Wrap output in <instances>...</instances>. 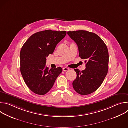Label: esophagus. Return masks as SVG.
<instances>
[{
    "instance_id": "esophagus-1",
    "label": "esophagus",
    "mask_w": 128,
    "mask_h": 128,
    "mask_svg": "<svg viewBox=\"0 0 128 128\" xmlns=\"http://www.w3.org/2000/svg\"><path fill=\"white\" fill-rule=\"evenodd\" d=\"M69 70V68H67V67H64L63 68V71H68V70Z\"/></svg>"
}]
</instances>
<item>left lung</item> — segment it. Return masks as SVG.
<instances>
[{"label": "left lung", "instance_id": "8db88e82", "mask_svg": "<svg viewBox=\"0 0 128 128\" xmlns=\"http://www.w3.org/2000/svg\"><path fill=\"white\" fill-rule=\"evenodd\" d=\"M68 35L77 44L79 56L85 59L86 69L74 70L77 77L72 83L76 92L86 95L100 86L107 74L109 54L106 45L95 33L84 30L69 31Z\"/></svg>", "mask_w": 128, "mask_h": 128}]
</instances>
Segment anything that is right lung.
<instances>
[{"label": "right lung", "mask_w": 128, "mask_h": 128, "mask_svg": "<svg viewBox=\"0 0 128 128\" xmlns=\"http://www.w3.org/2000/svg\"><path fill=\"white\" fill-rule=\"evenodd\" d=\"M66 31L48 30L33 34L20 52V70L25 82L33 93L44 95L52 88L62 72L61 67L48 69L46 57L52 54Z\"/></svg>", "instance_id": "obj_1"}]
</instances>
